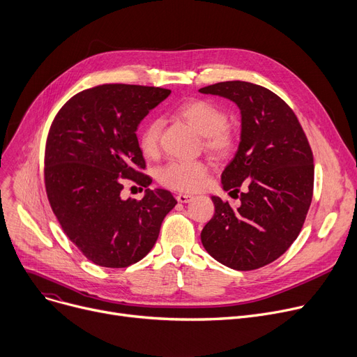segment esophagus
<instances>
[{"label": "esophagus", "mask_w": 357, "mask_h": 357, "mask_svg": "<svg viewBox=\"0 0 357 357\" xmlns=\"http://www.w3.org/2000/svg\"><path fill=\"white\" fill-rule=\"evenodd\" d=\"M192 199H194V197H192V195H189V194H178V195H176V201H178V202H181V204L191 202Z\"/></svg>", "instance_id": "esophagus-1"}]
</instances>
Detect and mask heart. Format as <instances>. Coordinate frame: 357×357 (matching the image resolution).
I'll return each mask as SVG.
<instances>
[{
    "label": "heart",
    "mask_w": 357,
    "mask_h": 357,
    "mask_svg": "<svg viewBox=\"0 0 357 357\" xmlns=\"http://www.w3.org/2000/svg\"><path fill=\"white\" fill-rule=\"evenodd\" d=\"M176 116L195 129L202 137L205 148L217 156H227L232 152L236 136L227 125L228 116L224 109L209 100L197 99L181 105ZM162 125L156 119L149 121L139 135L142 153L152 158L159 149ZM208 175V165L204 160H174L159 172V181L178 191L192 192L199 189Z\"/></svg>",
    "instance_id": "obj_1"
}]
</instances>
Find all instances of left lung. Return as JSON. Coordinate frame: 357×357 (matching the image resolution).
I'll return each mask as SVG.
<instances>
[{
	"label": "left lung",
	"mask_w": 357,
	"mask_h": 357,
	"mask_svg": "<svg viewBox=\"0 0 357 357\" xmlns=\"http://www.w3.org/2000/svg\"><path fill=\"white\" fill-rule=\"evenodd\" d=\"M199 93L225 98L241 113L238 151L221 175L224 191L240 194L241 204L211 197L215 213L201 232L202 245L229 268L264 267L290 248L310 208V145L290 106L266 87L235 80Z\"/></svg>",
	"instance_id": "8db88e82"
}]
</instances>
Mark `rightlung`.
Masks as SVG:
<instances>
[{"label": "right lung", "instance_id": "right-lung-1", "mask_svg": "<svg viewBox=\"0 0 357 357\" xmlns=\"http://www.w3.org/2000/svg\"><path fill=\"white\" fill-rule=\"evenodd\" d=\"M171 90L102 84L83 90L57 113L45 144L44 181L63 231L91 263L123 268L155 245L176 199L166 189L123 199V179L149 186L136 130Z\"/></svg>", "mask_w": 357, "mask_h": 357}]
</instances>
